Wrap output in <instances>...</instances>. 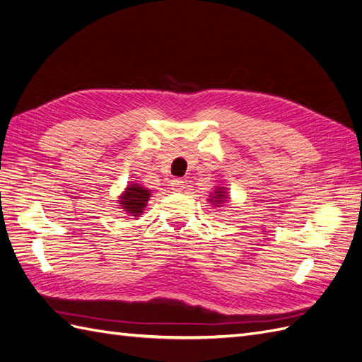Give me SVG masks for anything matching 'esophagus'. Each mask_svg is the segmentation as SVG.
<instances>
[{
  "mask_svg": "<svg viewBox=\"0 0 362 362\" xmlns=\"http://www.w3.org/2000/svg\"><path fill=\"white\" fill-rule=\"evenodd\" d=\"M184 181L180 180V178H175L170 181V187L173 192H182L184 190Z\"/></svg>",
  "mask_w": 362,
  "mask_h": 362,
  "instance_id": "esophagus-1",
  "label": "esophagus"
}]
</instances>
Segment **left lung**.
I'll return each instance as SVG.
<instances>
[{
  "label": "left lung",
  "mask_w": 362,
  "mask_h": 362,
  "mask_svg": "<svg viewBox=\"0 0 362 362\" xmlns=\"http://www.w3.org/2000/svg\"><path fill=\"white\" fill-rule=\"evenodd\" d=\"M228 199L226 196V189L225 187H216V190L210 194V201L214 206H222Z\"/></svg>",
  "instance_id": "8db88e82"
}]
</instances>
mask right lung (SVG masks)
Returning <instances> with one entry per match:
<instances>
[{"label": "right lung", "mask_w": 362, "mask_h": 362, "mask_svg": "<svg viewBox=\"0 0 362 362\" xmlns=\"http://www.w3.org/2000/svg\"><path fill=\"white\" fill-rule=\"evenodd\" d=\"M151 198V190L145 189L144 185L139 184H129L125 192L119 196V206L122 208L125 213L134 217H140L146 208V204Z\"/></svg>", "instance_id": "right-lung-1"}]
</instances>
